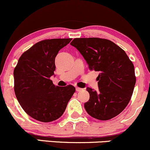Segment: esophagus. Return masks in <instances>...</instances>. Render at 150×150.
<instances>
[{
  "instance_id": "esophagus-1",
  "label": "esophagus",
  "mask_w": 150,
  "mask_h": 150,
  "mask_svg": "<svg viewBox=\"0 0 150 150\" xmlns=\"http://www.w3.org/2000/svg\"><path fill=\"white\" fill-rule=\"evenodd\" d=\"M82 90H83V89H82V88H78V87H77V88H76V91L80 92V91H82Z\"/></svg>"
}]
</instances>
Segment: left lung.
Returning <instances> with one entry per match:
<instances>
[{
    "instance_id": "8db88e82",
    "label": "left lung",
    "mask_w": 150,
    "mask_h": 150,
    "mask_svg": "<svg viewBox=\"0 0 150 150\" xmlns=\"http://www.w3.org/2000/svg\"><path fill=\"white\" fill-rule=\"evenodd\" d=\"M76 47L90 70L100 72L98 90L87 88L90 99L84 104L87 112L100 120H108L121 113L132 95L136 77L132 62L120 47L108 39L75 38Z\"/></svg>"
}]
</instances>
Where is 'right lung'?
I'll list each match as a JSON object with an SVG mask.
<instances>
[{
	"mask_svg": "<svg viewBox=\"0 0 150 150\" xmlns=\"http://www.w3.org/2000/svg\"><path fill=\"white\" fill-rule=\"evenodd\" d=\"M72 38L46 39L38 42L20 57L14 69V91L29 116L38 121L56 120L65 112L75 92L71 85L58 87L50 78L55 70L59 50Z\"/></svg>",
	"mask_w": 150,
	"mask_h": 150,
	"instance_id": "right-lung-1",
	"label": "right lung"
}]
</instances>
